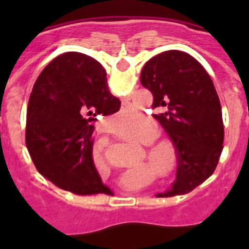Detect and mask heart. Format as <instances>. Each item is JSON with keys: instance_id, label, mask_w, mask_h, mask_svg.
Masks as SVG:
<instances>
[{"instance_id": "heart-1", "label": "heart", "mask_w": 249, "mask_h": 249, "mask_svg": "<svg viewBox=\"0 0 249 249\" xmlns=\"http://www.w3.org/2000/svg\"><path fill=\"white\" fill-rule=\"evenodd\" d=\"M158 137V131L153 124L146 127H127L121 138L132 144H148L146 157L158 176L169 178L177 175L181 156L177 147L169 141H154Z\"/></svg>"}]
</instances>
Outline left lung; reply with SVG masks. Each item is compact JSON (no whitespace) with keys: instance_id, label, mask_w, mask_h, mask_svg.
<instances>
[{"instance_id":"left-lung-1","label":"left lung","mask_w":249,"mask_h":249,"mask_svg":"<svg viewBox=\"0 0 249 249\" xmlns=\"http://www.w3.org/2000/svg\"><path fill=\"white\" fill-rule=\"evenodd\" d=\"M141 83L153 94V117L179 151L181 164L172 190L157 197L192 191L213 173L223 149V121L210 74L191 54L171 50L152 57Z\"/></svg>"}]
</instances>
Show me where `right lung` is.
<instances>
[{
    "mask_svg": "<svg viewBox=\"0 0 249 249\" xmlns=\"http://www.w3.org/2000/svg\"><path fill=\"white\" fill-rule=\"evenodd\" d=\"M105 68L92 57L67 52L37 78L30 96L26 146L41 175L78 196L107 193L92 158L96 116L120 111Z\"/></svg>",
    "mask_w": 249,
    "mask_h": 249,
    "instance_id": "1",
    "label": "right lung"
}]
</instances>
